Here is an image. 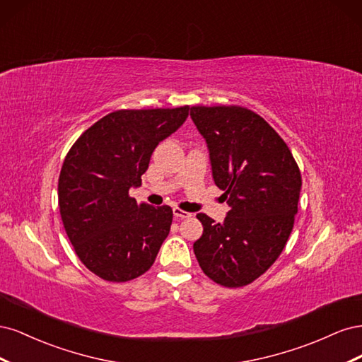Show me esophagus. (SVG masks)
<instances>
[{"label":"esophagus","instance_id":"esophagus-1","mask_svg":"<svg viewBox=\"0 0 362 362\" xmlns=\"http://www.w3.org/2000/svg\"><path fill=\"white\" fill-rule=\"evenodd\" d=\"M173 216L177 217V218H187V217H190V216H192V213H187V211L181 210V208L175 206V208H173Z\"/></svg>","mask_w":362,"mask_h":362}]
</instances>
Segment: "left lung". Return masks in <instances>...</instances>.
I'll use <instances>...</instances> for the list:
<instances>
[{"label":"left lung","instance_id":"8db88e82","mask_svg":"<svg viewBox=\"0 0 362 362\" xmlns=\"http://www.w3.org/2000/svg\"><path fill=\"white\" fill-rule=\"evenodd\" d=\"M206 141L213 180L229 210L222 223L199 213L193 245L205 275L223 287L254 282L286 247L298 213L302 178L291 151L257 113L238 105L192 107Z\"/></svg>","mask_w":362,"mask_h":362}]
</instances>
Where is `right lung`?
Returning a JSON list of instances; mask_svg holds the SVG:
<instances>
[{"label": "right lung", "mask_w": 362, "mask_h": 362, "mask_svg": "<svg viewBox=\"0 0 362 362\" xmlns=\"http://www.w3.org/2000/svg\"><path fill=\"white\" fill-rule=\"evenodd\" d=\"M189 105L117 110L75 141L59 178V206L83 264L110 282L131 281L154 264L172 225V208L137 204L152 152L189 116Z\"/></svg>", "instance_id": "obj_1"}]
</instances>
